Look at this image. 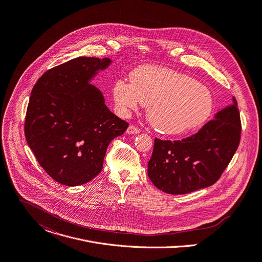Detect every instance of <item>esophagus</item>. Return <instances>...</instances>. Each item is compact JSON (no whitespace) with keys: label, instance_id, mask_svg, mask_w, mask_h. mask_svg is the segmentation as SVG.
Masks as SVG:
<instances>
[{"label":"esophagus","instance_id":"34e87169","mask_svg":"<svg viewBox=\"0 0 262 262\" xmlns=\"http://www.w3.org/2000/svg\"><path fill=\"white\" fill-rule=\"evenodd\" d=\"M126 133L129 135H136V134L140 133V129L138 127H136L135 125H129L128 128L126 129Z\"/></svg>","mask_w":262,"mask_h":262}]
</instances>
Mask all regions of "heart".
Returning <instances> with one entry per match:
<instances>
[{
	"label": "heart",
	"instance_id": "b5f03b06",
	"mask_svg": "<svg viewBox=\"0 0 262 262\" xmlns=\"http://www.w3.org/2000/svg\"><path fill=\"white\" fill-rule=\"evenodd\" d=\"M132 83L117 80L113 97L122 114L147 108L150 124L167 135H181L202 125L213 110V97L203 83L173 70L145 66L135 70Z\"/></svg>",
	"mask_w": 262,
	"mask_h": 262
}]
</instances>
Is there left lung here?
Listing matches in <instances>:
<instances>
[{
	"instance_id": "left-lung-1",
	"label": "left lung",
	"mask_w": 262,
	"mask_h": 262,
	"mask_svg": "<svg viewBox=\"0 0 262 262\" xmlns=\"http://www.w3.org/2000/svg\"><path fill=\"white\" fill-rule=\"evenodd\" d=\"M237 101L220 111L196 134L178 141L155 139L148 178L162 191L185 194L216 183L238 148Z\"/></svg>"
}]
</instances>
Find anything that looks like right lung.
<instances>
[{"mask_svg": "<svg viewBox=\"0 0 262 262\" xmlns=\"http://www.w3.org/2000/svg\"><path fill=\"white\" fill-rule=\"evenodd\" d=\"M111 62L71 59L47 71L32 89L25 119L27 143L42 169L61 185H82L99 174L111 141L128 127L90 83Z\"/></svg>", "mask_w": 262, "mask_h": 262, "instance_id": "add662e5", "label": "right lung"}]
</instances>
